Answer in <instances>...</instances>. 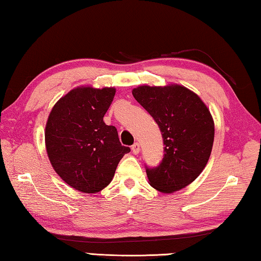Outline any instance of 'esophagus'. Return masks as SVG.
<instances>
[{
	"label": "esophagus",
	"instance_id": "obj_1",
	"mask_svg": "<svg viewBox=\"0 0 261 261\" xmlns=\"http://www.w3.org/2000/svg\"><path fill=\"white\" fill-rule=\"evenodd\" d=\"M131 149H132V152H134V154H138V153L140 152L139 144H138V143H135V144L131 146Z\"/></svg>",
	"mask_w": 261,
	"mask_h": 261
}]
</instances>
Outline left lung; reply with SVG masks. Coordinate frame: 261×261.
<instances>
[{
  "label": "left lung",
  "instance_id": "left-lung-1",
  "mask_svg": "<svg viewBox=\"0 0 261 261\" xmlns=\"http://www.w3.org/2000/svg\"><path fill=\"white\" fill-rule=\"evenodd\" d=\"M135 99L158 123L165 143L160 166L146 169L148 183L162 193L188 187L204 170L214 143V120L199 95L178 84L140 85Z\"/></svg>",
  "mask_w": 261,
  "mask_h": 261
}]
</instances>
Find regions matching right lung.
<instances>
[{
  "instance_id": "1",
  "label": "right lung",
  "mask_w": 261,
  "mask_h": 261,
  "mask_svg": "<svg viewBox=\"0 0 261 261\" xmlns=\"http://www.w3.org/2000/svg\"><path fill=\"white\" fill-rule=\"evenodd\" d=\"M115 87L77 86L51 108L45 129L48 159L56 174L83 193H98L112 182L118 162L130 152L103 116Z\"/></svg>"
}]
</instances>
